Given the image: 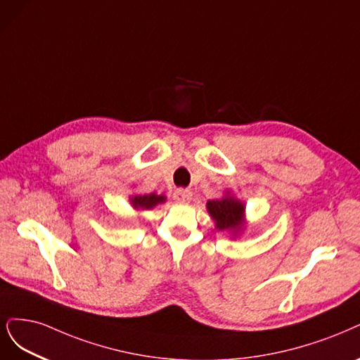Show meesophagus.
<instances>
[{
    "mask_svg": "<svg viewBox=\"0 0 360 360\" xmlns=\"http://www.w3.org/2000/svg\"><path fill=\"white\" fill-rule=\"evenodd\" d=\"M174 200L179 202H188L192 200V193L186 189H177L174 192Z\"/></svg>",
    "mask_w": 360,
    "mask_h": 360,
    "instance_id": "obj_1",
    "label": "esophagus"
}]
</instances>
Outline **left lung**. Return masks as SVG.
Returning a JSON list of instances; mask_svg holds the SVG:
<instances>
[{
    "label": "left lung",
    "instance_id": "obj_1",
    "mask_svg": "<svg viewBox=\"0 0 360 360\" xmlns=\"http://www.w3.org/2000/svg\"><path fill=\"white\" fill-rule=\"evenodd\" d=\"M205 207L214 221V228L221 232H229L232 240L240 237L247 228L245 204L235 198L231 191H226L219 200L208 201Z\"/></svg>",
    "mask_w": 360,
    "mask_h": 360
}]
</instances>
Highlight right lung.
Masks as SVG:
<instances>
[{
	"label": "right lung",
	"instance_id": "1",
	"mask_svg": "<svg viewBox=\"0 0 360 360\" xmlns=\"http://www.w3.org/2000/svg\"><path fill=\"white\" fill-rule=\"evenodd\" d=\"M167 201L165 195H156V193H147V195H131L129 202L134 210L137 212H144V210H152L158 204H162Z\"/></svg>",
	"mask_w": 360,
	"mask_h": 360
}]
</instances>
